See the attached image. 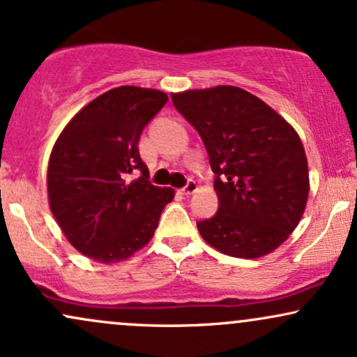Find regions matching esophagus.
<instances>
[{"label":"esophagus","instance_id":"1","mask_svg":"<svg viewBox=\"0 0 357 357\" xmlns=\"http://www.w3.org/2000/svg\"><path fill=\"white\" fill-rule=\"evenodd\" d=\"M198 191V184H196L195 181H188V184L186 186L183 188L181 190V192L184 196H190V195H192V192H196Z\"/></svg>","mask_w":357,"mask_h":357}]
</instances>
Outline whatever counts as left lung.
<instances>
[{"instance_id":"8db88e82","label":"left lung","mask_w":357,"mask_h":357,"mask_svg":"<svg viewBox=\"0 0 357 357\" xmlns=\"http://www.w3.org/2000/svg\"><path fill=\"white\" fill-rule=\"evenodd\" d=\"M174 107L202 136L218 213L199 235L225 255L260 258L297 228L309 198L301 137L280 114L235 85L171 93Z\"/></svg>"}]
</instances>
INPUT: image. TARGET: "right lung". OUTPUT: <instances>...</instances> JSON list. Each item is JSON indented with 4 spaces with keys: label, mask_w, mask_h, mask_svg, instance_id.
Segmentation results:
<instances>
[{
    "label": "right lung",
    "mask_w": 357,
    "mask_h": 357,
    "mask_svg": "<svg viewBox=\"0 0 357 357\" xmlns=\"http://www.w3.org/2000/svg\"><path fill=\"white\" fill-rule=\"evenodd\" d=\"M167 100L155 89H110L80 109L53 144L48 204L65 238L90 260L109 265L132 257L173 202V188L147 181L137 147L144 126ZM134 170L143 174L129 182Z\"/></svg>",
    "instance_id": "obj_1"
}]
</instances>
